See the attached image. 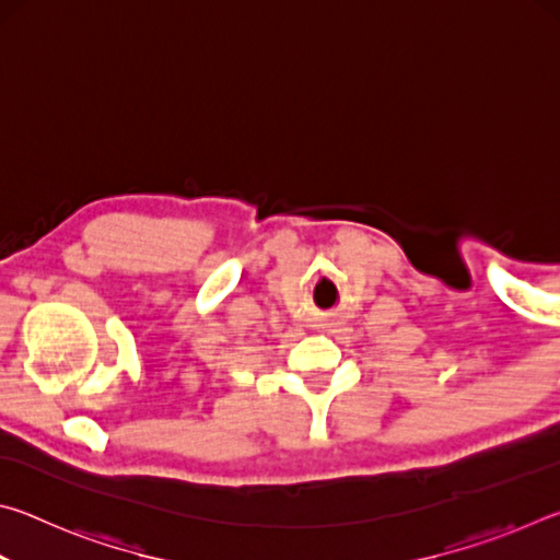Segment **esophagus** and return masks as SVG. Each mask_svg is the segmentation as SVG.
<instances>
[{"label":"esophagus","mask_w":560,"mask_h":560,"mask_svg":"<svg viewBox=\"0 0 560 560\" xmlns=\"http://www.w3.org/2000/svg\"><path fill=\"white\" fill-rule=\"evenodd\" d=\"M320 330H328V334H334V330H336V324H334V320H320V326H318Z\"/></svg>","instance_id":"34e87169"}]
</instances>
